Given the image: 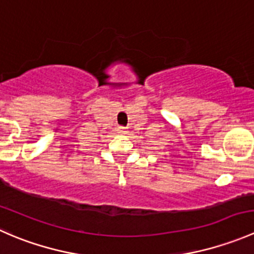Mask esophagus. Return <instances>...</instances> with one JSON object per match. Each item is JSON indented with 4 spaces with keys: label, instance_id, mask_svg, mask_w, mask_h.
Instances as JSON below:
<instances>
[{
    "label": "esophagus",
    "instance_id": "1",
    "mask_svg": "<svg viewBox=\"0 0 254 254\" xmlns=\"http://www.w3.org/2000/svg\"><path fill=\"white\" fill-rule=\"evenodd\" d=\"M117 131L119 132V134H127V127H117Z\"/></svg>",
    "mask_w": 254,
    "mask_h": 254
}]
</instances>
